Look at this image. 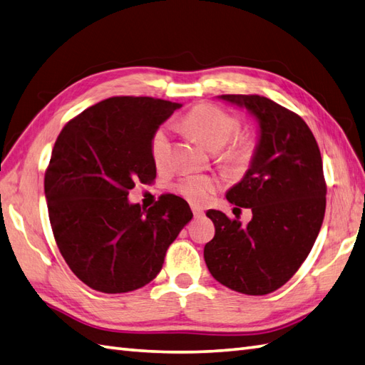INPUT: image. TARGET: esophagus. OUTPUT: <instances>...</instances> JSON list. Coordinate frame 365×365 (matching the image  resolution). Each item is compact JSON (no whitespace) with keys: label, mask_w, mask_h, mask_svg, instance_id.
I'll return each mask as SVG.
<instances>
[{"label":"esophagus","mask_w":365,"mask_h":365,"mask_svg":"<svg viewBox=\"0 0 365 365\" xmlns=\"http://www.w3.org/2000/svg\"><path fill=\"white\" fill-rule=\"evenodd\" d=\"M192 215L194 217H202L203 216V210L199 207H192Z\"/></svg>","instance_id":"obj_1"}]
</instances>
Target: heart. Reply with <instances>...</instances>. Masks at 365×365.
Instances as JSON below:
<instances>
[{
  "mask_svg": "<svg viewBox=\"0 0 365 365\" xmlns=\"http://www.w3.org/2000/svg\"><path fill=\"white\" fill-rule=\"evenodd\" d=\"M183 124L203 146L210 150H219L217 162L227 173L240 174L250 165L257 141L249 135L236 137L241 129V120L236 115L215 104H200L185 115ZM171 148L169 132L160 127L150 140V155L157 168L169 162ZM216 190L217 182L208 175H186L177 183V191L194 205L207 203Z\"/></svg>",
  "mask_w": 365,
  "mask_h": 365,
  "instance_id": "obj_1",
  "label": "heart"
}]
</instances>
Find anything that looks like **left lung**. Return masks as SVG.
Instances as JSON below:
<instances>
[{
	"instance_id": "1",
	"label": "left lung",
	"mask_w": 365,
	"mask_h": 365,
	"mask_svg": "<svg viewBox=\"0 0 365 365\" xmlns=\"http://www.w3.org/2000/svg\"><path fill=\"white\" fill-rule=\"evenodd\" d=\"M245 107L259 121V141L244 179L228 190L236 207L250 208L241 225L222 211L210 210L215 238L205 244L210 274L219 283L247 295L277 291L307 259L325 216L324 166L308 124L258 95H222Z\"/></svg>"
}]
</instances>
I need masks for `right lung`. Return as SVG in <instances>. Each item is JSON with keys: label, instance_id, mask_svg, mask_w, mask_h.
Wrapping results in <instances>:
<instances>
[{"label": "right lung", "instance_id": "1", "mask_svg": "<svg viewBox=\"0 0 365 365\" xmlns=\"http://www.w3.org/2000/svg\"><path fill=\"white\" fill-rule=\"evenodd\" d=\"M182 104L113 96L68 121L45 173L54 240L73 274L104 294L130 292L162 270L169 245L192 219L186 200L163 194L149 210L129 203L138 180H155L152 135Z\"/></svg>", "mask_w": 365, "mask_h": 365}]
</instances>
